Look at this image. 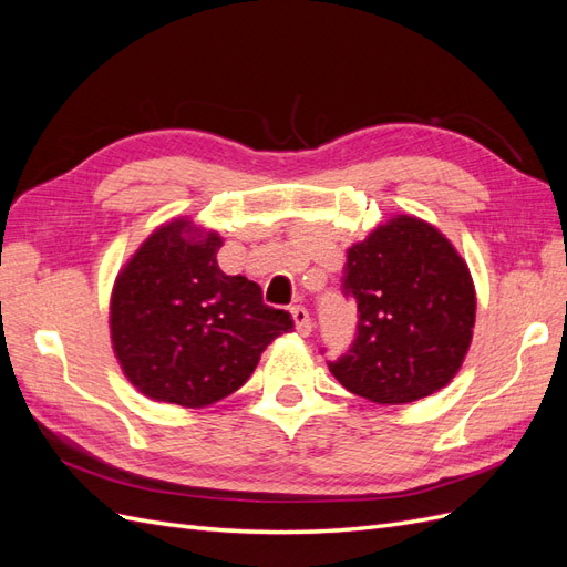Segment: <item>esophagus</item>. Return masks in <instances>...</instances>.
<instances>
[{
	"label": "esophagus",
	"instance_id": "esophagus-1",
	"mask_svg": "<svg viewBox=\"0 0 567 567\" xmlns=\"http://www.w3.org/2000/svg\"><path fill=\"white\" fill-rule=\"evenodd\" d=\"M290 317H293L296 329H298V333H300L302 338H307V336L312 333V317H310V312L305 310L302 305H293V307H290Z\"/></svg>",
	"mask_w": 567,
	"mask_h": 567
}]
</instances>
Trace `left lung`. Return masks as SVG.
Wrapping results in <instances>:
<instances>
[{"instance_id": "left-lung-1", "label": "left lung", "mask_w": 567, "mask_h": 567, "mask_svg": "<svg viewBox=\"0 0 567 567\" xmlns=\"http://www.w3.org/2000/svg\"><path fill=\"white\" fill-rule=\"evenodd\" d=\"M346 293L357 338L329 369L375 404H409L447 385L468 354L475 286L466 260L431 221L394 215L348 248Z\"/></svg>"}]
</instances>
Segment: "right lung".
<instances>
[{"instance_id":"obj_1","label":"right lung","mask_w":567,"mask_h":567,"mask_svg":"<svg viewBox=\"0 0 567 567\" xmlns=\"http://www.w3.org/2000/svg\"><path fill=\"white\" fill-rule=\"evenodd\" d=\"M217 231L175 217L117 271L111 346L127 381L153 402L210 406L241 388L274 338L293 329L246 277L217 265Z\"/></svg>"}]
</instances>
